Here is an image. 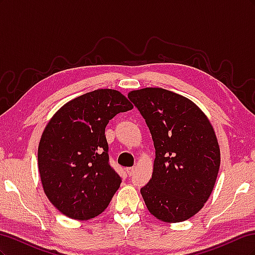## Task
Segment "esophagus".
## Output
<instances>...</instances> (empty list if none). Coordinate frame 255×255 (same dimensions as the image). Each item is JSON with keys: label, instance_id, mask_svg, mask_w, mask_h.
I'll list each match as a JSON object with an SVG mask.
<instances>
[{"label": "esophagus", "instance_id": "34e87169", "mask_svg": "<svg viewBox=\"0 0 255 255\" xmlns=\"http://www.w3.org/2000/svg\"><path fill=\"white\" fill-rule=\"evenodd\" d=\"M135 167H129V168H127V172H128V174L130 176V175H133L134 174V172H135Z\"/></svg>", "mask_w": 255, "mask_h": 255}]
</instances>
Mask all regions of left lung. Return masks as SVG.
<instances>
[{"label":"left lung","instance_id":"obj_1","mask_svg":"<svg viewBox=\"0 0 255 255\" xmlns=\"http://www.w3.org/2000/svg\"><path fill=\"white\" fill-rule=\"evenodd\" d=\"M155 148L153 173L140 189L149 212L165 222L196 215L210 198L220 149L204 113L189 99L163 88L130 91Z\"/></svg>","mask_w":255,"mask_h":255}]
</instances>
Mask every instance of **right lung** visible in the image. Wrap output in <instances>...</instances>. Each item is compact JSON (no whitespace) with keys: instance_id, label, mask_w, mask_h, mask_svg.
<instances>
[{"instance_id":"obj_1","label":"right lung","mask_w":255,"mask_h":255,"mask_svg":"<svg viewBox=\"0 0 255 255\" xmlns=\"http://www.w3.org/2000/svg\"><path fill=\"white\" fill-rule=\"evenodd\" d=\"M133 109L121 92L98 89L66 103L45 127L38 168L50 202L69 218L88 220L104 212L121 184L110 165L105 128Z\"/></svg>"}]
</instances>
